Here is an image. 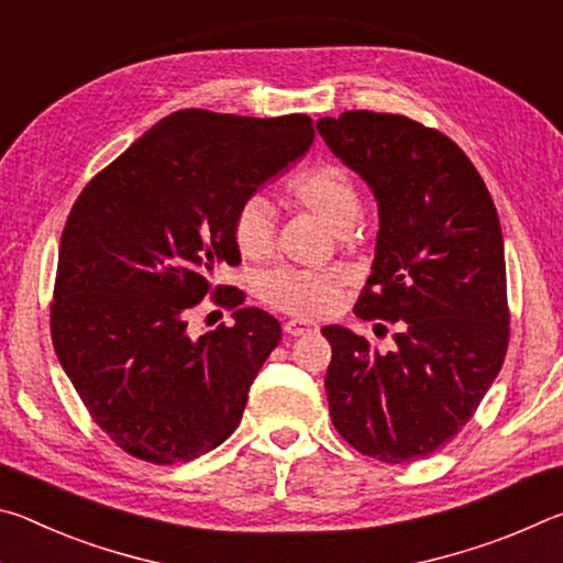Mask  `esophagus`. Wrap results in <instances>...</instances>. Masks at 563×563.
Here are the masks:
<instances>
[{
	"instance_id": "34e87169",
	"label": "esophagus",
	"mask_w": 563,
	"mask_h": 563,
	"mask_svg": "<svg viewBox=\"0 0 563 563\" xmlns=\"http://www.w3.org/2000/svg\"><path fill=\"white\" fill-rule=\"evenodd\" d=\"M285 332H288V335H292V338H298V335H308V332H316L318 330V325H312V322H305V320H288L285 322Z\"/></svg>"
}]
</instances>
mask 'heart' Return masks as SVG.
Returning <instances> with one entry per match:
<instances>
[{"label": "heart", "mask_w": 563, "mask_h": 563, "mask_svg": "<svg viewBox=\"0 0 563 563\" xmlns=\"http://www.w3.org/2000/svg\"><path fill=\"white\" fill-rule=\"evenodd\" d=\"M285 196L338 235H347L362 213L357 184L347 168L332 161H322L292 176L285 186ZM231 233L243 258H268L275 245V225L268 203L258 196L245 198L233 216ZM342 288H345V275L340 271L275 268L261 278L258 298L273 310L288 312L300 320H316L330 316L338 308Z\"/></svg>", "instance_id": "obj_1"}]
</instances>
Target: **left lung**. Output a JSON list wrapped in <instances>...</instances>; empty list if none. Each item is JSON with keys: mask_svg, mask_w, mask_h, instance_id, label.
Instances as JSON below:
<instances>
[{"mask_svg": "<svg viewBox=\"0 0 563 563\" xmlns=\"http://www.w3.org/2000/svg\"><path fill=\"white\" fill-rule=\"evenodd\" d=\"M318 131L379 206L373 275L355 316L397 328L389 352L347 328H322L332 347L330 419L360 454L387 464L422 460L470 422L507 357L497 208L442 131L375 111L325 117Z\"/></svg>", "mask_w": 563, "mask_h": 563, "instance_id": "8db88e82", "label": "left lung"}]
</instances>
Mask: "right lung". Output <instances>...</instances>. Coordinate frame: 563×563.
<instances>
[{"label": "right lung", "mask_w": 563, "mask_h": 563, "mask_svg": "<svg viewBox=\"0 0 563 563\" xmlns=\"http://www.w3.org/2000/svg\"><path fill=\"white\" fill-rule=\"evenodd\" d=\"M312 119L176 111L99 170L66 218L52 342L93 422L151 464L190 462L235 432L280 322L213 285L241 263L233 216L255 188L308 151ZM206 294L233 327L196 339Z\"/></svg>", "instance_id": "obj_1"}]
</instances>
